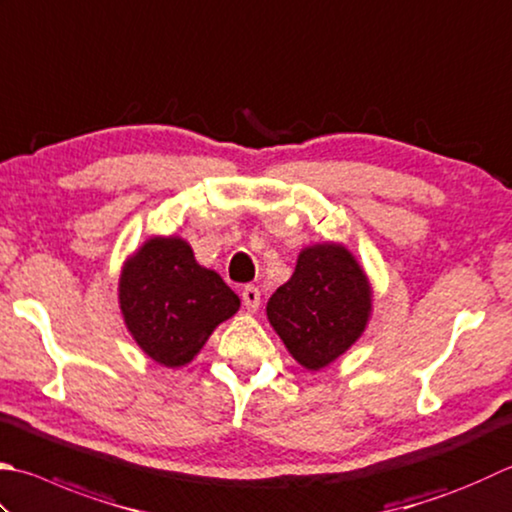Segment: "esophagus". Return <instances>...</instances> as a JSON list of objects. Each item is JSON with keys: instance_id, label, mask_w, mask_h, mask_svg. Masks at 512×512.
I'll use <instances>...</instances> for the list:
<instances>
[{"instance_id": "obj_1", "label": "esophagus", "mask_w": 512, "mask_h": 512, "mask_svg": "<svg viewBox=\"0 0 512 512\" xmlns=\"http://www.w3.org/2000/svg\"><path fill=\"white\" fill-rule=\"evenodd\" d=\"M242 302L246 306L248 313H255L259 308V302H262V295H259V288L257 286H246L242 290Z\"/></svg>"}]
</instances>
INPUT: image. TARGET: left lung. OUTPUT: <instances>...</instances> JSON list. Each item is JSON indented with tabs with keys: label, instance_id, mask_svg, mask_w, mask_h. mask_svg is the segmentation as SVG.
<instances>
[{
	"label": "left lung",
	"instance_id": "1",
	"mask_svg": "<svg viewBox=\"0 0 512 512\" xmlns=\"http://www.w3.org/2000/svg\"><path fill=\"white\" fill-rule=\"evenodd\" d=\"M266 315L288 353L308 370H319L364 333L370 284L344 246H310L299 253L293 277L268 299Z\"/></svg>",
	"mask_w": 512,
	"mask_h": 512
}]
</instances>
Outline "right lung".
I'll return each mask as SVG.
<instances>
[{
  "instance_id": "1",
  "label": "right lung",
  "mask_w": 512,
  "mask_h": 512,
  "mask_svg": "<svg viewBox=\"0 0 512 512\" xmlns=\"http://www.w3.org/2000/svg\"><path fill=\"white\" fill-rule=\"evenodd\" d=\"M119 306L139 348L157 364L177 368L237 313L239 297L215 270L197 264L184 239L153 237L122 270Z\"/></svg>"
}]
</instances>
